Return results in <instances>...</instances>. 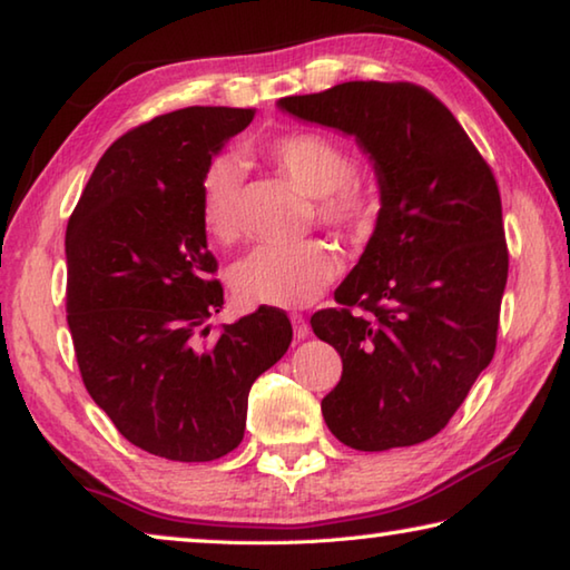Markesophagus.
Listing matches in <instances>:
<instances>
[{"label": "esophagus", "mask_w": 570, "mask_h": 570, "mask_svg": "<svg viewBox=\"0 0 570 570\" xmlns=\"http://www.w3.org/2000/svg\"><path fill=\"white\" fill-rule=\"evenodd\" d=\"M288 318H292L294 336H296V338H306V336H308V331H312V328H308V324H306V318H304L302 314H292Z\"/></svg>", "instance_id": "esophagus-1"}]
</instances>
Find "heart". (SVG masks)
<instances>
[{
	"instance_id": "heart-1",
	"label": "heart",
	"mask_w": 570,
	"mask_h": 570,
	"mask_svg": "<svg viewBox=\"0 0 570 570\" xmlns=\"http://www.w3.org/2000/svg\"><path fill=\"white\" fill-rule=\"evenodd\" d=\"M272 167L314 196V212L344 239H364L384 209V189L374 174L351 169L344 144L321 131H288L264 147ZM242 164L219 157L204 169L199 214L204 229L219 244H234L244 229ZM338 274V262L321 242L258 246L236 264L232 284L249 306L296 308L316 302Z\"/></svg>"
}]
</instances>
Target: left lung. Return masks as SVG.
Masks as SVG:
<instances>
[{
	"mask_svg": "<svg viewBox=\"0 0 570 570\" xmlns=\"http://www.w3.org/2000/svg\"><path fill=\"white\" fill-rule=\"evenodd\" d=\"M278 107L354 134L384 189L338 306L312 316L344 364L321 401L326 426L356 451L436 436L495 351L509 246L493 171L446 105L411 81H344Z\"/></svg>",
	"mask_w": 570,
	"mask_h": 570,
	"instance_id": "8db88e82",
	"label": "left lung"
}]
</instances>
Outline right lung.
<instances>
[{"mask_svg": "<svg viewBox=\"0 0 570 570\" xmlns=\"http://www.w3.org/2000/svg\"><path fill=\"white\" fill-rule=\"evenodd\" d=\"M254 109L161 114L111 144L67 224V324L89 396L124 439L169 461L239 446L254 381L292 344L274 306L224 324L199 214L204 169Z\"/></svg>", "mask_w": 570, "mask_h": 570, "instance_id": "right-lung-1", "label": "right lung"}]
</instances>
